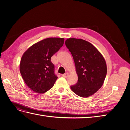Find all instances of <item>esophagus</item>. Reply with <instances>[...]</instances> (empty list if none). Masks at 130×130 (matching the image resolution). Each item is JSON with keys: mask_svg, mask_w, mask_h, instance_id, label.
I'll use <instances>...</instances> for the list:
<instances>
[{"mask_svg": "<svg viewBox=\"0 0 130 130\" xmlns=\"http://www.w3.org/2000/svg\"><path fill=\"white\" fill-rule=\"evenodd\" d=\"M68 75H69V74L68 73H65V74H63L62 75V76L63 77H64V78H67V77L68 76Z\"/></svg>", "mask_w": 130, "mask_h": 130, "instance_id": "esophagus-1", "label": "esophagus"}]
</instances>
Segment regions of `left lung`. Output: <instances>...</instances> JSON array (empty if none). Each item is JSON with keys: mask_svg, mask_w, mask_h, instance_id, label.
I'll list each match as a JSON object with an SVG mask.
<instances>
[{"mask_svg": "<svg viewBox=\"0 0 130 130\" xmlns=\"http://www.w3.org/2000/svg\"><path fill=\"white\" fill-rule=\"evenodd\" d=\"M65 43L73 56L78 76L77 82L70 88L81 97L92 95L103 85L107 74L104 57L92 44L82 39L68 38Z\"/></svg>", "mask_w": 130, "mask_h": 130, "instance_id": "left-lung-1", "label": "left lung"}]
</instances>
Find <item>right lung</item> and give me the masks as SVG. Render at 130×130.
<instances>
[{
	"instance_id": "right-lung-1",
	"label": "right lung",
	"mask_w": 130,
	"mask_h": 130,
	"mask_svg": "<svg viewBox=\"0 0 130 130\" xmlns=\"http://www.w3.org/2000/svg\"><path fill=\"white\" fill-rule=\"evenodd\" d=\"M63 38L44 39L31 46L23 54L20 72L26 85L34 92L42 94L52 88L57 77L51 57L63 45Z\"/></svg>"
}]
</instances>
